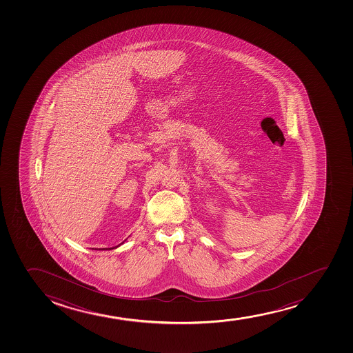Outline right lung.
<instances>
[{
	"mask_svg": "<svg viewBox=\"0 0 353 353\" xmlns=\"http://www.w3.org/2000/svg\"><path fill=\"white\" fill-rule=\"evenodd\" d=\"M112 248H105V250H112ZM102 250H103V248H102Z\"/></svg>",
	"mask_w": 353,
	"mask_h": 353,
	"instance_id": "right-lung-1",
	"label": "right lung"
}]
</instances>
